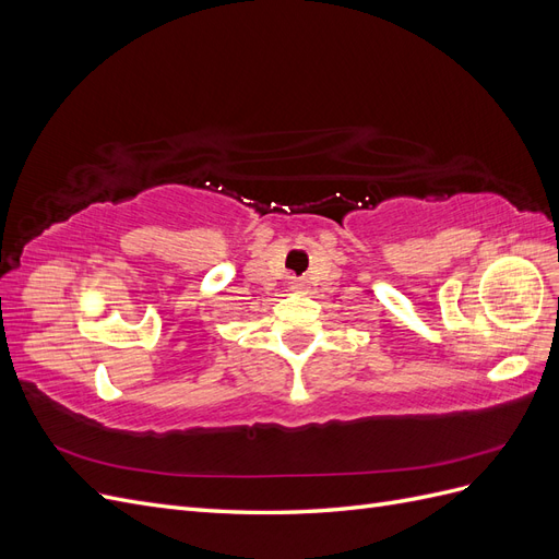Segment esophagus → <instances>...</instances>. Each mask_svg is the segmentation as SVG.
Here are the masks:
<instances>
[{
	"mask_svg": "<svg viewBox=\"0 0 559 559\" xmlns=\"http://www.w3.org/2000/svg\"><path fill=\"white\" fill-rule=\"evenodd\" d=\"M292 289H294V292H300V289H306V282H300V280H294V282H292Z\"/></svg>",
	"mask_w": 559,
	"mask_h": 559,
	"instance_id": "esophagus-1",
	"label": "esophagus"
}]
</instances>
